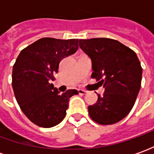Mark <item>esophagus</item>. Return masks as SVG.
Returning a JSON list of instances; mask_svg holds the SVG:
<instances>
[{"instance_id": "esophagus-1", "label": "esophagus", "mask_w": 154, "mask_h": 154, "mask_svg": "<svg viewBox=\"0 0 154 154\" xmlns=\"http://www.w3.org/2000/svg\"><path fill=\"white\" fill-rule=\"evenodd\" d=\"M78 91H79V95H85V94L87 93V91H85L84 90H79Z\"/></svg>"}]
</instances>
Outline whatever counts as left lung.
Wrapping results in <instances>:
<instances>
[{"mask_svg": "<svg viewBox=\"0 0 154 154\" xmlns=\"http://www.w3.org/2000/svg\"><path fill=\"white\" fill-rule=\"evenodd\" d=\"M79 44L91 59V78L105 89L88 107L90 117L103 125L120 121L132 109L141 88L142 69L136 52L109 38L79 40Z\"/></svg>", "mask_w": 154, "mask_h": 154, "instance_id": "left-lung-1", "label": "left lung"}]
</instances>
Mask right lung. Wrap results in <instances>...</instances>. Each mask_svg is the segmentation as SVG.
Masks as SVG:
<instances>
[{"label": "right lung", "instance_id": "1", "mask_svg": "<svg viewBox=\"0 0 154 154\" xmlns=\"http://www.w3.org/2000/svg\"><path fill=\"white\" fill-rule=\"evenodd\" d=\"M78 39L41 38L21 51L13 65L12 85L17 103L35 125L53 127L64 119L69 98L78 94L68 90L62 95L51 80L60 61L79 48Z\"/></svg>", "mask_w": 154, "mask_h": 154}]
</instances>
